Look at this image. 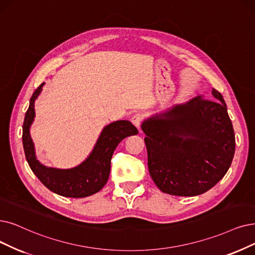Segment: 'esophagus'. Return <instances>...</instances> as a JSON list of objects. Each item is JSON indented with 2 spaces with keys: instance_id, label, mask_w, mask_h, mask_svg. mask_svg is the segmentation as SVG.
<instances>
[{
  "instance_id": "esophagus-1",
  "label": "esophagus",
  "mask_w": 255,
  "mask_h": 255,
  "mask_svg": "<svg viewBox=\"0 0 255 255\" xmlns=\"http://www.w3.org/2000/svg\"><path fill=\"white\" fill-rule=\"evenodd\" d=\"M142 119H143V116H142L141 114H135L133 117H131V122H133V125L139 128H140V125H141V121Z\"/></svg>"
}]
</instances>
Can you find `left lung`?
Wrapping results in <instances>:
<instances>
[{
	"label": "left lung",
	"mask_w": 255,
	"mask_h": 255,
	"mask_svg": "<svg viewBox=\"0 0 255 255\" xmlns=\"http://www.w3.org/2000/svg\"><path fill=\"white\" fill-rule=\"evenodd\" d=\"M146 135L149 175L158 188L172 196L193 197L226 175L236 137L223 96H200L175 105L142 122Z\"/></svg>",
	"instance_id": "obj_1"
}]
</instances>
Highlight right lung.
Wrapping results in <instances>:
<instances>
[{
  "instance_id": "right-lung-1",
  "label": "right lung",
  "mask_w": 255,
  "mask_h": 255,
  "mask_svg": "<svg viewBox=\"0 0 255 255\" xmlns=\"http://www.w3.org/2000/svg\"><path fill=\"white\" fill-rule=\"evenodd\" d=\"M40 85L30 98L23 125V146L30 168L43 184L59 196L67 198H86L103 188L108 182L111 159L117 145L125 138L137 135L138 129L128 120H117L106 126L87 159L79 165L68 168L48 167L35 155L34 143L30 135V127L35 117L34 103L43 90Z\"/></svg>"
}]
</instances>
